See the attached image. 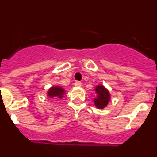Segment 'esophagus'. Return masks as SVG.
<instances>
[{"mask_svg":"<svg viewBox=\"0 0 157 157\" xmlns=\"http://www.w3.org/2000/svg\"><path fill=\"white\" fill-rule=\"evenodd\" d=\"M81 85H82L81 82H78V81L75 82V86L80 87V86H81Z\"/></svg>","mask_w":157,"mask_h":157,"instance_id":"obj_1","label":"esophagus"}]
</instances>
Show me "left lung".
Returning a JSON list of instances; mask_svg holds the SVG:
<instances>
[{"instance_id":"8db88e82","label":"left lung","mask_w":157,"mask_h":157,"mask_svg":"<svg viewBox=\"0 0 157 157\" xmlns=\"http://www.w3.org/2000/svg\"><path fill=\"white\" fill-rule=\"evenodd\" d=\"M97 97L94 98V105L98 109H103L110 102L111 94L103 85H98L94 89Z\"/></svg>"}]
</instances>
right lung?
I'll list each match as a JSON object with an SVG mask.
<instances>
[{"label":"right lung","mask_w":157,"mask_h":157,"mask_svg":"<svg viewBox=\"0 0 157 157\" xmlns=\"http://www.w3.org/2000/svg\"><path fill=\"white\" fill-rule=\"evenodd\" d=\"M65 93V90L63 87L59 86H54L50 87L47 91V97L51 99H61L63 98Z\"/></svg>","instance_id":"right-lung-1"}]
</instances>
